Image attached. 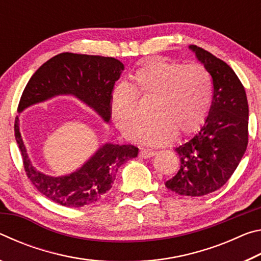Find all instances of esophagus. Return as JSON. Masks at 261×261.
Here are the masks:
<instances>
[{
	"mask_svg": "<svg viewBox=\"0 0 261 261\" xmlns=\"http://www.w3.org/2000/svg\"><path fill=\"white\" fill-rule=\"evenodd\" d=\"M154 154H155V152H154L153 149H148V148H141V149H140V153H139V155H140L141 158H144V159H147V158H151V156H153Z\"/></svg>",
	"mask_w": 261,
	"mask_h": 261,
	"instance_id": "1",
	"label": "esophagus"
}]
</instances>
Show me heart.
<instances>
[{"label": "heart", "mask_w": 261, "mask_h": 261, "mask_svg": "<svg viewBox=\"0 0 261 261\" xmlns=\"http://www.w3.org/2000/svg\"><path fill=\"white\" fill-rule=\"evenodd\" d=\"M129 87L115 91L110 112L115 125L130 141L140 137L146 120L137 99L154 100L145 143L165 144L175 137L193 134L204 124L212 101V79L200 64L147 61L130 76Z\"/></svg>", "instance_id": "b5f03b06"}]
</instances>
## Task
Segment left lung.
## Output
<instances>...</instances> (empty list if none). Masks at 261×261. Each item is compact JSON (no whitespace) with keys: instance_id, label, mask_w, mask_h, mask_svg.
<instances>
[{"instance_id":"obj_1","label":"left lung","mask_w":261,"mask_h":261,"mask_svg":"<svg viewBox=\"0 0 261 261\" xmlns=\"http://www.w3.org/2000/svg\"><path fill=\"white\" fill-rule=\"evenodd\" d=\"M189 48L212 76L213 100L199 132L175 148L180 166L166 187L201 197L223 187L240 165L249 141V106L244 86L226 62L200 47Z\"/></svg>"}]
</instances>
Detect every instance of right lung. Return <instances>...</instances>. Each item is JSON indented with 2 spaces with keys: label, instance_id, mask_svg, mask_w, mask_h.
Masks as SVG:
<instances>
[{
  "label": "right lung",
  "instance_id": "add662e5",
  "mask_svg": "<svg viewBox=\"0 0 261 261\" xmlns=\"http://www.w3.org/2000/svg\"><path fill=\"white\" fill-rule=\"evenodd\" d=\"M124 65L114 57L62 53L43 63L26 85L18 112L57 95H73L92 108L105 122L110 121L112 92ZM15 138L23 158L24 169L38 191L48 199L65 207H83L100 200L126 161L138 155L134 145L106 143L73 173L53 177L39 171L26 152L15 120Z\"/></svg>",
  "mask_w": 261,
  "mask_h": 261
}]
</instances>
